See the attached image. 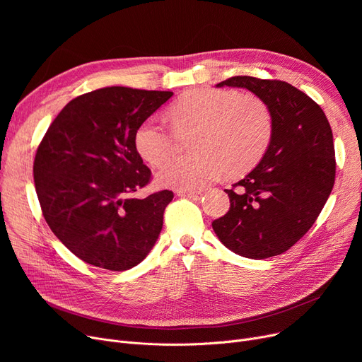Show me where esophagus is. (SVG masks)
<instances>
[{
  "instance_id": "obj_1",
  "label": "esophagus",
  "mask_w": 362,
  "mask_h": 362,
  "mask_svg": "<svg viewBox=\"0 0 362 362\" xmlns=\"http://www.w3.org/2000/svg\"><path fill=\"white\" fill-rule=\"evenodd\" d=\"M179 197H183V198H194L197 195H199L198 191H177L176 192Z\"/></svg>"
}]
</instances>
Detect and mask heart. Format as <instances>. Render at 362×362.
Instances as JSON below:
<instances>
[{
  "instance_id": "b5f03b06",
  "label": "heart",
  "mask_w": 362,
  "mask_h": 362,
  "mask_svg": "<svg viewBox=\"0 0 362 362\" xmlns=\"http://www.w3.org/2000/svg\"><path fill=\"white\" fill-rule=\"evenodd\" d=\"M173 129L183 135L195 130L194 154L176 157L157 171L163 186L192 191L216 180L226 170L238 176L254 167L273 136V119L259 98L242 97L230 89H195L171 105ZM138 154L161 165L176 148V136L160 119L148 117L135 132Z\"/></svg>"
}]
</instances>
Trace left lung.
Here are the masks:
<instances>
[{"label":"left lung","mask_w":362,"mask_h":362,"mask_svg":"<svg viewBox=\"0 0 362 362\" xmlns=\"http://www.w3.org/2000/svg\"><path fill=\"white\" fill-rule=\"evenodd\" d=\"M251 90L269 107L273 136L258 165L232 189L227 214L213 221L238 255L264 259L288 251L325 206L336 175L333 133L325 111L288 82L235 76L216 85Z\"/></svg>","instance_id":"obj_1"}]
</instances>
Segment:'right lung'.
Returning a JSON list of instances; mask_svg holds the SVG:
<instances>
[{"label":"right lung","instance_id":"1","mask_svg":"<svg viewBox=\"0 0 362 362\" xmlns=\"http://www.w3.org/2000/svg\"><path fill=\"white\" fill-rule=\"evenodd\" d=\"M171 97L124 86L83 93L59 112L37 146L33 180L45 221L66 248L95 267H135L160 236L175 195L133 197L151 179L135 132Z\"/></svg>","mask_w":362,"mask_h":362}]
</instances>
